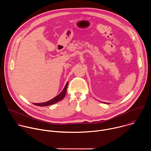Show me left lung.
<instances>
[{
	"label": "left lung",
	"mask_w": 151,
	"mask_h": 151,
	"mask_svg": "<svg viewBox=\"0 0 151 151\" xmlns=\"http://www.w3.org/2000/svg\"><path fill=\"white\" fill-rule=\"evenodd\" d=\"M106 103V104H109V103Z\"/></svg>",
	"instance_id": "8db88e82"
}]
</instances>
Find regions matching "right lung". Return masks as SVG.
Wrapping results in <instances>:
<instances>
[{
  "mask_svg": "<svg viewBox=\"0 0 151 151\" xmlns=\"http://www.w3.org/2000/svg\"><path fill=\"white\" fill-rule=\"evenodd\" d=\"M68 85V82H67V83L66 84L65 87H64L63 90L55 97H54V99L46 101V102H44V103H33L35 105H37L38 106H50L53 104H55L57 102H58L59 101L61 100L62 99H64V97H65V95L66 94V90H67V87Z\"/></svg>",
  "mask_w": 151,
  "mask_h": 151,
  "instance_id": "add662e5",
  "label": "right lung"
}]
</instances>
